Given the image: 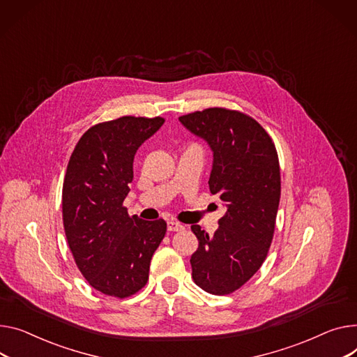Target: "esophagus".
I'll return each mask as SVG.
<instances>
[{"label": "esophagus", "mask_w": 357, "mask_h": 357, "mask_svg": "<svg viewBox=\"0 0 357 357\" xmlns=\"http://www.w3.org/2000/svg\"><path fill=\"white\" fill-rule=\"evenodd\" d=\"M182 229H183V225L179 224L178 221H168V231L176 232V231H182Z\"/></svg>", "instance_id": "obj_1"}]
</instances>
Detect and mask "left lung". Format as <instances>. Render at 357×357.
Masks as SVG:
<instances>
[{
	"label": "left lung",
	"mask_w": 357,
	"mask_h": 357,
	"mask_svg": "<svg viewBox=\"0 0 357 357\" xmlns=\"http://www.w3.org/2000/svg\"><path fill=\"white\" fill-rule=\"evenodd\" d=\"M179 122L209 145V191L227 208L213 235L191 227L199 241L192 278L206 293L229 294L259 270L270 250L281 194L278 155L264 128L238 110L209 107Z\"/></svg>",
	"instance_id": "obj_1"
}]
</instances>
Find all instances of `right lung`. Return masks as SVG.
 I'll return each instance as SVG.
<instances>
[{
	"label": "right lung",
	"instance_id": "right-lung-1",
	"mask_svg": "<svg viewBox=\"0 0 357 357\" xmlns=\"http://www.w3.org/2000/svg\"><path fill=\"white\" fill-rule=\"evenodd\" d=\"M163 117L123 116L91 126L70 156L63 183V224L76 264L98 291L125 298L145 287L166 222L130 217L123 201L139 146Z\"/></svg>",
	"mask_w": 357,
	"mask_h": 357
}]
</instances>
